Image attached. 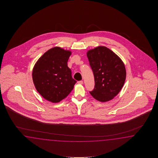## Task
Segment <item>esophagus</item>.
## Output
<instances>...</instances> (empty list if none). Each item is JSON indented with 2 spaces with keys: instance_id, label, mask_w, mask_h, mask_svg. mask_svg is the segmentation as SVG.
Returning <instances> with one entry per match:
<instances>
[{
  "instance_id": "34e87169",
  "label": "esophagus",
  "mask_w": 158,
  "mask_h": 158,
  "mask_svg": "<svg viewBox=\"0 0 158 158\" xmlns=\"http://www.w3.org/2000/svg\"><path fill=\"white\" fill-rule=\"evenodd\" d=\"M77 84H80V85H82L83 84V81H78Z\"/></svg>"
}]
</instances>
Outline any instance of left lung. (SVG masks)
Wrapping results in <instances>:
<instances>
[{
	"instance_id": "obj_1",
	"label": "left lung",
	"mask_w": 158,
	"mask_h": 158,
	"mask_svg": "<svg viewBox=\"0 0 158 158\" xmlns=\"http://www.w3.org/2000/svg\"><path fill=\"white\" fill-rule=\"evenodd\" d=\"M87 56L95 81L94 90L90 93L101 102L112 100L125 83L126 69L123 61L112 51L102 46L88 51Z\"/></svg>"
}]
</instances>
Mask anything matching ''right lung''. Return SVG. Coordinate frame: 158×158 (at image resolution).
Wrapping results in <instances>:
<instances>
[{"label": "right lung", "instance_id": "right-lung-1", "mask_svg": "<svg viewBox=\"0 0 158 158\" xmlns=\"http://www.w3.org/2000/svg\"><path fill=\"white\" fill-rule=\"evenodd\" d=\"M71 51L55 47L46 51L34 66L32 77L37 91L45 99L58 103L67 97L77 82L68 67Z\"/></svg>", "mask_w": 158, "mask_h": 158}]
</instances>
